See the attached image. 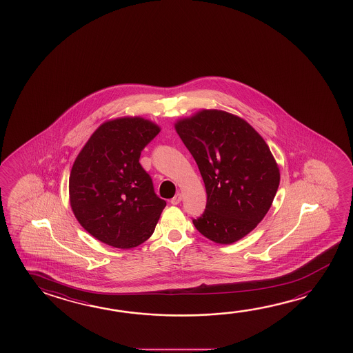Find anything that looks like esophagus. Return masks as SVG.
I'll return each instance as SVG.
<instances>
[{
	"label": "esophagus",
	"mask_w": 353,
	"mask_h": 353,
	"mask_svg": "<svg viewBox=\"0 0 353 353\" xmlns=\"http://www.w3.org/2000/svg\"><path fill=\"white\" fill-rule=\"evenodd\" d=\"M181 201H182V194L181 193H177L176 196L171 199V204H174V205H177L179 203H181Z\"/></svg>",
	"instance_id": "34e87169"
}]
</instances>
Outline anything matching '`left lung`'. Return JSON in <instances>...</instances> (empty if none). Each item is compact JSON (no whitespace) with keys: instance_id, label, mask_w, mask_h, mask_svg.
<instances>
[{"instance_id":"1","label":"left lung","mask_w":353,"mask_h":353,"mask_svg":"<svg viewBox=\"0 0 353 353\" xmlns=\"http://www.w3.org/2000/svg\"><path fill=\"white\" fill-rule=\"evenodd\" d=\"M174 129L202 174L207 205L193 219L214 243H232L252 232L271 208L279 168L266 141L240 117L202 110Z\"/></svg>"}]
</instances>
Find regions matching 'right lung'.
Listing matches in <instances>:
<instances>
[{
  "label": "right lung",
  "instance_id": "right-lung-1",
  "mask_svg": "<svg viewBox=\"0 0 353 353\" xmlns=\"http://www.w3.org/2000/svg\"><path fill=\"white\" fill-rule=\"evenodd\" d=\"M159 133L157 124L141 117L104 121L76 157L69 179L71 209L101 243L133 249L155 230L166 202L155 194L139 159Z\"/></svg>",
  "mask_w": 353,
  "mask_h": 353
}]
</instances>
